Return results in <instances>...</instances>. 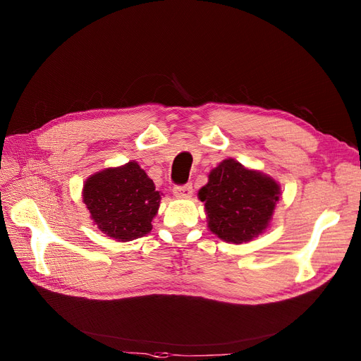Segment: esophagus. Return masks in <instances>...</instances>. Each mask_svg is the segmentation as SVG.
Wrapping results in <instances>:
<instances>
[{"mask_svg":"<svg viewBox=\"0 0 361 361\" xmlns=\"http://www.w3.org/2000/svg\"><path fill=\"white\" fill-rule=\"evenodd\" d=\"M173 193L177 196V197H183V199H187L193 195V187L190 184H185V185H176Z\"/></svg>","mask_w":361,"mask_h":361,"instance_id":"34e87169","label":"esophagus"}]
</instances>
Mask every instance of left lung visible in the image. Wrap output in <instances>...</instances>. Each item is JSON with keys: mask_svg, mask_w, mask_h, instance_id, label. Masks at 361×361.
<instances>
[{"mask_svg": "<svg viewBox=\"0 0 361 361\" xmlns=\"http://www.w3.org/2000/svg\"><path fill=\"white\" fill-rule=\"evenodd\" d=\"M279 197L276 180L233 158L219 162L199 190L207 228L233 244L249 243L267 231Z\"/></svg>", "mask_w": 361, "mask_h": 361, "instance_id": "8db88e82", "label": "left lung"}]
</instances>
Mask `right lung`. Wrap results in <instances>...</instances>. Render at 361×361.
Segmentation results:
<instances>
[{
	"instance_id": "add662e5",
	"label": "right lung",
	"mask_w": 361,
	"mask_h": 361,
	"mask_svg": "<svg viewBox=\"0 0 361 361\" xmlns=\"http://www.w3.org/2000/svg\"><path fill=\"white\" fill-rule=\"evenodd\" d=\"M82 196L98 230L126 243L150 233L162 195L140 165L130 161L92 174L83 184Z\"/></svg>"
}]
</instances>
